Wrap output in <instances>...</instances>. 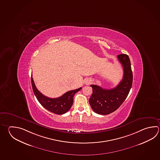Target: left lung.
<instances>
[{"mask_svg": "<svg viewBox=\"0 0 160 160\" xmlns=\"http://www.w3.org/2000/svg\"><path fill=\"white\" fill-rule=\"evenodd\" d=\"M118 60L123 69V77L114 88L105 89L97 85H91L93 89L89 101L97 114L107 115L115 112L126 100L132 84L133 75L130 58L126 54L118 55Z\"/></svg>", "mask_w": 160, "mask_h": 160, "instance_id": "obj_1", "label": "left lung"}]
</instances>
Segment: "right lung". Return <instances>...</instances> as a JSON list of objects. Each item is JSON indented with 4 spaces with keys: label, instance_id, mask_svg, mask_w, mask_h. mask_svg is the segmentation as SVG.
I'll return each instance as SVG.
<instances>
[{
    "label": "right lung",
    "instance_id": "1",
    "mask_svg": "<svg viewBox=\"0 0 160 160\" xmlns=\"http://www.w3.org/2000/svg\"><path fill=\"white\" fill-rule=\"evenodd\" d=\"M31 82L34 94L40 104L48 111L56 114H63L68 112L72 106L75 94L82 89V88H80L75 90L69 91L59 97L51 98L43 95L37 89L34 82L33 78H32V75L31 77Z\"/></svg>",
    "mask_w": 160,
    "mask_h": 160
}]
</instances>
